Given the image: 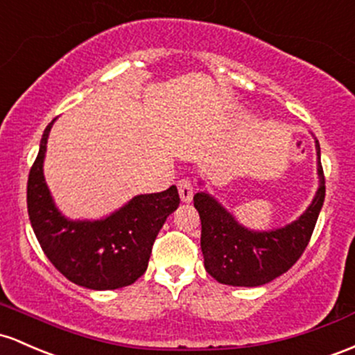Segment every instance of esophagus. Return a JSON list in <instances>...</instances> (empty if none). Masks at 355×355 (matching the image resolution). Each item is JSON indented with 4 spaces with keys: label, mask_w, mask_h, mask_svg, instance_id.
Segmentation results:
<instances>
[{
    "label": "esophagus",
    "mask_w": 355,
    "mask_h": 355,
    "mask_svg": "<svg viewBox=\"0 0 355 355\" xmlns=\"http://www.w3.org/2000/svg\"><path fill=\"white\" fill-rule=\"evenodd\" d=\"M193 193H196V187L190 180H180L178 182V196H180L182 202H190L193 198Z\"/></svg>",
    "instance_id": "1"
}]
</instances>
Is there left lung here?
<instances>
[{
  "label": "left lung",
  "instance_id": "8db88e82",
  "mask_svg": "<svg viewBox=\"0 0 355 355\" xmlns=\"http://www.w3.org/2000/svg\"><path fill=\"white\" fill-rule=\"evenodd\" d=\"M317 143L318 185L313 202L297 220L282 229L258 232L243 227L209 193L193 196L202 222L200 248L204 266L222 285L261 286L282 276L293 266L309 246L311 232L325 198V177Z\"/></svg>",
  "mask_w": 355,
  "mask_h": 355
}]
</instances>
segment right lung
Here are the masks:
<instances>
[{"instance_id":"add662e5","label":"right lung","mask_w":355,"mask_h":355,"mask_svg":"<svg viewBox=\"0 0 355 355\" xmlns=\"http://www.w3.org/2000/svg\"><path fill=\"white\" fill-rule=\"evenodd\" d=\"M30 168L26 205L35 236L50 263L69 282L91 290H116L135 283L148 268L151 248L166 217L180 204L177 187L131 198L101 220H69L53 204L44 178L50 128Z\"/></svg>"}]
</instances>
